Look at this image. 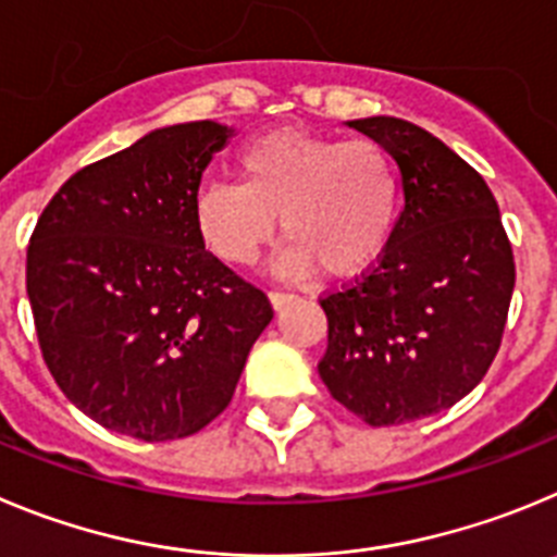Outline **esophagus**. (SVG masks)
<instances>
[{
  "label": "esophagus",
  "mask_w": 557,
  "mask_h": 557,
  "mask_svg": "<svg viewBox=\"0 0 557 557\" xmlns=\"http://www.w3.org/2000/svg\"><path fill=\"white\" fill-rule=\"evenodd\" d=\"M269 299H272L274 310H280V308H285V305L294 302L297 297H294L290 290H269Z\"/></svg>",
  "instance_id": "1"
}]
</instances>
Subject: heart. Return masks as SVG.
I'll use <instances>...</instances> for the list:
<instances>
[{"label":"heart","instance_id":"obj_1","mask_svg":"<svg viewBox=\"0 0 557 557\" xmlns=\"http://www.w3.org/2000/svg\"><path fill=\"white\" fill-rule=\"evenodd\" d=\"M238 183L199 188L194 216L202 242L230 267H252L283 222L288 274L322 269L355 277L388 247L403 205V177L388 149L310 129H274L235 154Z\"/></svg>","mask_w":557,"mask_h":557}]
</instances>
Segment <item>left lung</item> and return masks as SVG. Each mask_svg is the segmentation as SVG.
<instances>
[{
	"label": "left lung",
	"mask_w": 557,
	"mask_h": 557,
	"mask_svg": "<svg viewBox=\"0 0 557 557\" xmlns=\"http://www.w3.org/2000/svg\"><path fill=\"white\" fill-rule=\"evenodd\" d=\"M403 172L405 210L355 283L319 297L330 397L372 428L453 408L494 363L516 283L497 199L463 158L394 116L349 122Z\"/></svg>",
	"instance_id": "8db88e82"
}]
</instances>
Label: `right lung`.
<instances>
[{"instance_id":"obj_1","label":"right lung","mask_w":557,"mask_h":557,"mask_svg":"<svg viewBox=\"0 0 557 557\" xmlns=\"http://www.w3.org/2000/svg\"><path fill=\"white\" fill-rule=\"evenodd\" d=\"M233 129L188 122L60 185L27 247L44 363L113 433L188 438L230 405L272 302L205 249L202 172Z\"/></svg>"}]
</instances>
